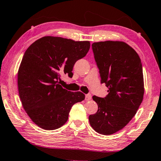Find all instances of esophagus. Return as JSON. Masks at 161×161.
<instances>
[{
  "label": "esophagus",
  "instance_id": "obj_1",
  "mask_svg": "<svg viewBox=\"0 0 161 161\" xmlns=\"http://www.w3.org/2000/svg\"><path fill=\"white\" fill-rule=\"evenodd\" d=\"M91 99H92V95H91L90 94H86V96H85V99H86V101L90 100Z\"/></svg>",
  "mask_w": 161,
  "mask_h": 161
}]
</instances>
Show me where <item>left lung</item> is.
<instances>
[{"label": "left lung", "instance_id": "left-lung-1", "mask_svg": "<svg viewBox=\"0 0 161 161\" xmlns=\"http://www.w3.org/2000/svg\"><path fill=\"white\" fill-rule=\"evenodd\" d=\"M92 46L101 83H105L108 94L104 98L92 97L98 111L89 121L97 133L111 135L126 126L142 102V64L137 53L124 42H94Z\"/></svg>", "mask_w": 161, "mask_h": 161}]
</instances>
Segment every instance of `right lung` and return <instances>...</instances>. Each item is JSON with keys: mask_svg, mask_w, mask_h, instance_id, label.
<instances>
[{"mask_svg": "<svg viewBox=\"0 0 161 161\" xmlns=\"http://www.w3.org/2000/svg\"><path fill=\"white\" fill-rule=\"evenodd\" d=\"M89 41L43 37L27 49L19 67L18 85L24 109L38 126L54 130L66 123L71 108L83 101L80 92L60 84L62 75L72 77L75 62L86 56Z\"/></svg>", "mask_w": 161, "mask_h": 161, "instance_id": "right-lung-1", "label": "right lung"}]
</instances>
